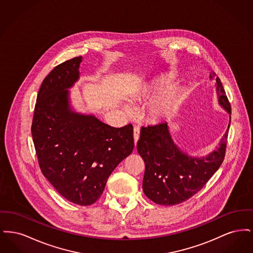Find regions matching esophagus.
Segmentation results:
<instances>
[{"label": "esophagus", "mask_w": 253, "mask_h": 253, "mask_svg": "<svg viewBox=\"0 0 253 253\" xmlns=\"http://www.w3.org/2000/svg\"><path fill=\"white\" fill-rule=\"evenodd\" d=\"M139 132H140V129L138 126H134L133 127V140H134V145L137 143V140L139 138Z\"/></svg>", "instance_id": "esophagus-1"}]
</instances>
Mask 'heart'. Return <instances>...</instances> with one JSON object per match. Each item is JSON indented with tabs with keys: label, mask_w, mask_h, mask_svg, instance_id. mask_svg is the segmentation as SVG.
I'll use <instances>...</instances> for the list:
<instances>
[{
	"label": "heart",
	"mask_w": 253,
	"mask_h": 253,
	"mask_svg": "<svg viewBox=\"0 0 253 253\" xmlns=\"http://www.w3.org/2000/svg\"><path fill=\"white\" fill-rule=\"evenodd\" d=\"M173 78L170 75L162 76L151 84L144 85L140 91L133 96L132 103L137 104L146 102L160 93L161 95L152 101L149 107L150 116L154 120H163L171 115L180 105L183 98V91L179 87L172 86ZM125 111L128 114L132 113V109L129 106L125 107Z\"/></svg>",
	"instance_id": "b5f03b06"
}]
</instances>
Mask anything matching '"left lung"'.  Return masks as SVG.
<instances>
[{"mask_svg":"<svg viewBox=\"0 0 253 253\" xmlns=\"http://www.w3.org/2000/svg\"><path fill=\"white\" fill-rule=\"evenodd\" d=\"M215 74L210 76L211 80ZM218 103L229 115L231 108L220 79L216 77ZM228 129L216 149L208 156L191 157L175 144L167 122L142 127L136 149L145 162L143 192L157 204H180L198 193L221 166L227 147Z\"/></svg>","mask_w":253,"mask_h":253,"instance_id":"obj_1","label":"left lung"}]
</instances>
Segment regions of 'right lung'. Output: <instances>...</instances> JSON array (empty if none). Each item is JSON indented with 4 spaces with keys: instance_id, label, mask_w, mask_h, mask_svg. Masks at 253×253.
Here are the masks:
<instances>
[{
    "instance_id": "1",
    "label": "right lung",
    "mask_w": 253,
    "mask_h": 253,
    "mask_svg": "<svg viewBox=\"0 0 253 253\" xmlns=\"http://www.w3.org/2000/svg\"><path fill=\"white\" fill-rule=\"evenodd\" d=\"M82 57L56 66L37 96L31 132L42 174L74 204H94L112 171L133 150L132 125L114 128L74 111L70 89L80 78Z\"/></svg>"
}]
</instances>
